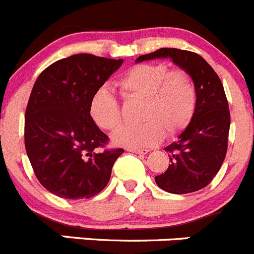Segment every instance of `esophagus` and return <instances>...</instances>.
I'll return each mask as SVG.
<instances>
[{
	"label": "esophagus",
	"instance_id": "obj_1",
	"mask_svg": "<svg viewBox=\"0 0 254 254\" xmlns=\"http://www.w3.org/2000/svg\"><path fill=\"white\" fill-rule=\"evenodd\" d=\"M128 152H132V153H137V154H147L149 150L144 149V148H127Z\"/></svg>",
	"mask_w": 254,
	"mask_h": 254
}]
</instances>
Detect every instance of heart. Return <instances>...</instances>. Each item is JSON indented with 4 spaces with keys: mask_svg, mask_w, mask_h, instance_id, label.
<instances>
[{
    "mask_svg": "<svg viewBox=\"0 0 254 254\" xmlns=\"http://www.w3.org/2000/svg\"><path fill=\"white\" fill-rule=\"evenodd\" d=\"M127 100L143 101V124L122 127L114 142L124 147H150L164 137H175L194 116L197 92L192 77L184 70H170L165 63L139 64L119 81ZM90 116L104 130L114 132L122 124V109L109 89L97 90L90 102Z\"/></svg>",
    "mask_w": 254,
    "mask_h": 254,
    "instance_id": "heart-1",
    "label": "heart"
}]
</instances>
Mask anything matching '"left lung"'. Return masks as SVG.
<instances>
[{
  "label": "left lung",
  "mask_w": 254,
  "mask_h": 254,
  "mask_svg": "<svg viewBox=\"0 0 254 254\" xmlns=\"http://www.w3.org/2000/svg\"><path fill=\"white\" fill-rule=\"evenodd\" d=\"M159 58H169L192 77L197 102L188 127L178 135V140L164 148L169 153L170 164L155 177V183L170 194H189L207 187L222 165L231 122L228 102L218 75L199 54L160 48L140 55L135 63Z\"/></svg>",
  "instance_id": "obj_1"
}]
</instances>
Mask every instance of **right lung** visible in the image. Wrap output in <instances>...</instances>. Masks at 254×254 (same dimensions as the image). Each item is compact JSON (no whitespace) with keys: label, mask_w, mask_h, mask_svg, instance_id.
<instances>
[{"label":"right lung","mask_w":254,"mask_h":254,"mask_svg":"<svg viewBox=\"0 0 254 254\" xmlns=\"http://www.w3.org/2000/svg\"><path fill=\"white\" fill-rule=\"evenodd\" d=\"M124 59L75 54L43 70L29 96L24 120L27 155L39 183L64 199H89L111 178L125 152L104 149L109 137L90 116L95 92Z\"/></svg>","instance_id":"1"}]
</instances>
